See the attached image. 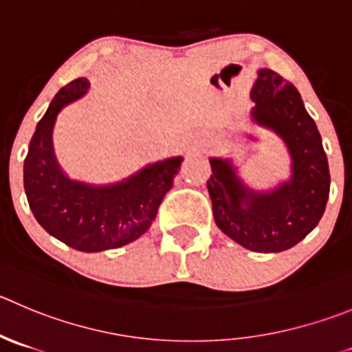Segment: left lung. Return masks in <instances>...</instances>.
Wrapping results in <instances>:
<instances>
[{
    "instance_id": "left-lung-1",
    "label": "left lung",
    "mask_w": 352,
    "mask_h": 352,
    "mask_svg": "<svg viewBox=\"0 0 352 352\" xmlns=\"http://www.w3.org/2000/svg\"><path fill=\"white\" fill-rule=\"evenodd\" d=\"M252 117L273 129L292 155V178L273 192L249 190L230 160L210 159L207 182L217 228L254 252L290 249L320 223L330 193L329 160L299 91L271 69L254 85Z\"/></svg>"
}]
</instances>
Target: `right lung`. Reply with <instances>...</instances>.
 <instances>
[{
  "mask_svg": "<svg viewBox=\"0 0 352 352\" xmlns=\"http://www.w3.org/2000/svg\"><path fill=\"white\" fill-rule=\"evenodd\" d=\"M88 88L86 78L74 79L50 103L23 160V188L32 214L50 235L76 250L100 252L126 245L150 228L183 159L155 162L110 186L67 178L53 153V124L62 107L81 98Z\"/></svg>",
  "mask_w": 352,
  "mask_h": 352,
  "instance_id": "1",
  "label": "right lung"
}]
</instances>
